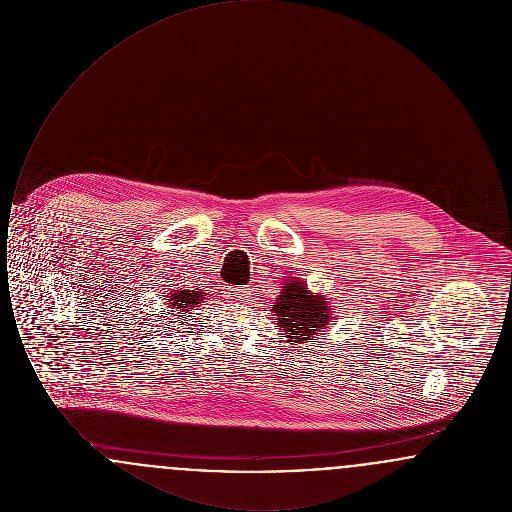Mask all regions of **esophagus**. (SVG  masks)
<instances>
[{
  "mask_svg": "<svg viewBox=\"0 0 512 512\" xmlns=\"http://www.w3.org/2000/svg\"><path fill=\"white\" fill-rule=\"evenodd\" d=\"M228 295H230L232 299H236V301H247L251 292H249L247 286H238V288L234 286V288H228Z\"/></svg>",
  "mask_w": 512,
  "mask_h": 512,
  "instance_id": "esophagus-1",
  "label": "esophagus"
}]
</instances>
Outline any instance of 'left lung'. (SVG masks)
Segmentation results:
<instances>
[{
    "instance_id": "8db88e82",
    "label": "left lung",
    "mask_w": 512,
    "mask_h": 512,
    "mask_svg": "<svg viewBox=\"0 0 512 512\" xmlns=\"http://www.w3.org/2000/svg\"><path fill=\"white\" fill-rule=\"evenodd\" d=\"M276 324L293 345L307 343L334 322L332 309L322 295H313L307 284L290 278L270 309Z\"/></svg>"
}]
</instances>
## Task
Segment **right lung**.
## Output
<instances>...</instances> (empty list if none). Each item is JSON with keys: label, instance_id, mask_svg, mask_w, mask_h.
<instances>
[{"label": "right lung", "instance_id": "1", "mask_svg": "<svg viewBox=\"0 0 512 512\" xmlns=\"http://www.w3.org/2000/svg\"><path fill=\"white\" fill-rule=\"evenodd\" d=\"M171 299L167 301V307H171V317H186L188 311L197 307L205 297L203 292H190V290H174L169 295Z\"/></svg>", "mask_w": 512, "mask_h": 512}]
</instances>
